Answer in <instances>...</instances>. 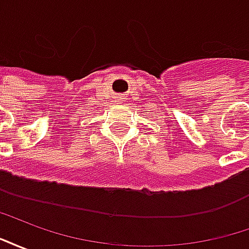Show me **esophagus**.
<instances>
[{"label": "esophagus", "instance_id": "obj_1", "mask_svg": "<svg viewBox=\"0 0 249 249\" xmlns=\"http://www.w3.org/2000/svg\"><path fill=\"white\" fill-rule=\"evenodd\" d=\"M119 100H124V98H123V97H119Z\"/></svg>", "mask_w": 249, "mask_h": 249}]
</instances>
